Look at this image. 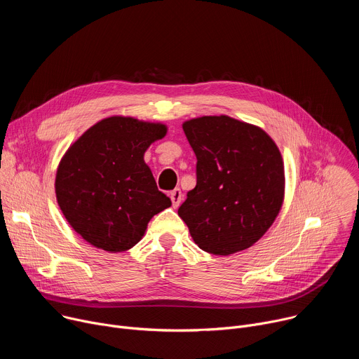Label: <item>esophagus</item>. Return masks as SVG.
Segmentation results:
<instances>
[{"mask_svg":"<svg viewBox=\"0 0 359 359\" xmlns=\"http://www.w3.org/2000/svg\"><path fill=\"white\" fill-rule=\"evenodd\" d=\"M170 198H172V203H173V208L177 209L180 201H182V190H180V189H175V190L170 193Z\"/></svg>","mask_w":359,"mask_h":359,"instance_id":"obj_1","label":"esophagus"}]
</instances>
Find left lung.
Segmentation results:
<instances>
[{"instance_id": "obj_1", "label": "left lung", "mask_w": 359, "mask_h": 359, "mask_svg": "<svg viewBox=\"0 0 359 359\" xmlns=\"http://www.w3.org/2000/svg\"><path fill=\"white\" fill-rule=\"evenodd\" d=\"M182 126L197 158V183L177 213L193 241L216 255L251 247L284 201L278 146L262 128L227 115L200 116Z\"/></svg>"}]
</instances>
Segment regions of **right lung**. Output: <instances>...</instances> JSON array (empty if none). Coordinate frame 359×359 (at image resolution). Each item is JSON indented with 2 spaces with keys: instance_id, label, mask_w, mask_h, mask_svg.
<instances>
[{
  "instance_id": "1",
  "label": "right lung",
  "mask_w": 359,
  "mask_h": 359,
  "mask_svg": "<svg viewBox=\"0 0 359 359\" xmlns=\"http://www.w3.org/2000/svg\"><path fill=\"white\" fill-rule=\"evenodd\" d=\"M166 133L165 123L115 115L68 147L57 169L55 194L85 241L108 252L126 251L142 240L153 216L172 206L143 159Z\"/></svg>"
}]
</instances>
